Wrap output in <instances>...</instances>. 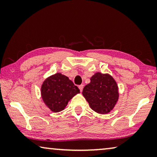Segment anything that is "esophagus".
<instances>
[{
  "label": "esophagus",
  "mask_w": 157,
  "mask_h": 157,
  "mask_svg": "<svg viewBox=\"0 0 157 157\" xmlns=\"http://www.w3.org/2000/svg\"><path fill=\"white\" fill-rule=\"evenodd\" d=\"M78 87H79V90H80V92H82V90H83V88H84V86H83V85H82V84L79 85V86Z\"/></svg>",
  "instance_id": "esophagus-1"
}]
</instances>
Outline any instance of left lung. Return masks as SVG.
Returning <instances> with one entry per match:
<instances>
[{"label":"left lung","mask_w":157,"mask_h":157,"mask_svg":"<svg viewBox=\"0 0 157 157\" xmlns=\"http://www.w3.org/2000/svg\"><path fill=\"white\" fill-rule=\"evenodd\" d=\"M84 87L82 95L95 112L106 114L113 109L118 100V87L109 74L96 73Z\"/></svg>","instance_id":"left-lung-1"}]
</instances>
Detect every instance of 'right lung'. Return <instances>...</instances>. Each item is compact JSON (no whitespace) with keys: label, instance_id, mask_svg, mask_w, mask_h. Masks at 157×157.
Instances as JSON below:
<instances>
[{"label":"right lung","instance_id":"add662e5","mask_svg":"<svg viewBox=\"0 0 157 157\" xmlns=\"http://www.w3.org/2000/svg\"><path fill=\"white\" fill-rule=\"evenodd\" d=\"M41 97L53 112L64 109L68 101L79 93V89L68 77L57 73L48 78L41 86Z\"/></svg>","mask_w":157,"mask_h":157}]
</instances>
